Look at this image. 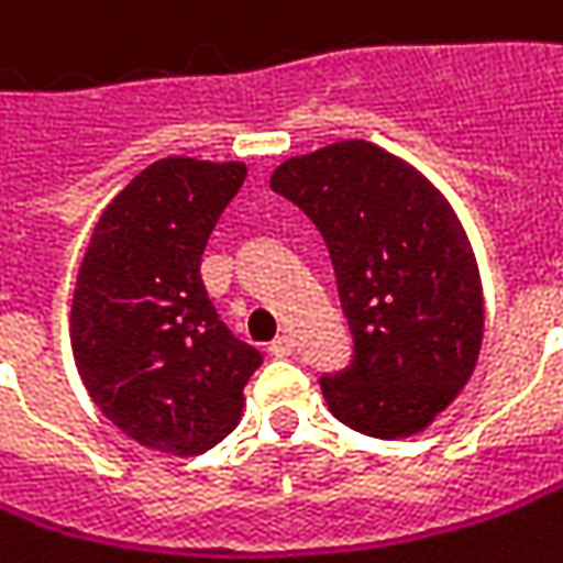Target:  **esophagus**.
<instances>
[{
  "label": "esophagus",
  "mask_w": 563,
  "mask_h": 563,
  "mask_svg": "<svg viewBox=\"0 0 563 563\" xmlns=\"http://www.w3.org/2000/svg\"><path fill=\"white\" fill-rule=\"evenodd\" d=\"M292 347H296V344H292V338H289V334H280V338H277V341H274L267 350H271V356L283 360V356H289V353H292Z\"/></svg>",
  "instance_id": "obj_1"
}]
</instances>
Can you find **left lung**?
<instances>
[{
  "instance_id": "8db88e82",
  "label": "left lung",
  "mask_w": 563,
  "mask_h": 563,
  "mask_svg": "<svg viewBox=\"0 0 563 563\" xmlns=\"http://www.w3.org/2000/svg\"><path fill=\"white\" fill-rule=\"evenodd\" d=\"M271 187L318 225L334 264L353 360L321 376L331 413L379 440L427 430L472 379L484 338L459 216L417 168L366 140L286 158Z\"/></svg>"
}]
</instances>
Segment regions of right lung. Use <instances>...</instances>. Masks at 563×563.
<instances>
[{
  "instance_id": "obj_1",
  "label": "right lung",
  "mask_w": 563,
  "mask_h": 563,
  "mask_svg": "<svg viewBox=\"0 0 563 563\" xmlns=\"http://www.w3.org/2000/svg\"><path fill=\"white\" fill-rule=\"evenodd\" d=\"M245 175L242 162L158 158L95 222L69 341L91 401L140 446L197 455L242 417L261 353L216 314L200 257Z\"/></svg>"
}]
</instances>
